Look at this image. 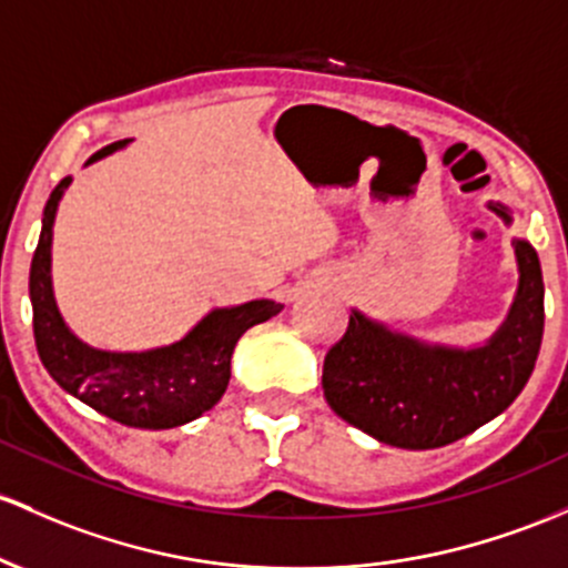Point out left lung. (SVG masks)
<instances>
[{
    "label": "left lung",
    "mask_w": 568,
    "mask_h": 568,
    "mask_svg": "<svg viewBox=\"0 0 568 568\" xmlns=\"http://www.w3.org/2000/svg\"><path fill=\"white\" fill-rule=\"evenodd\" d=\"M509 223L507 210L490 204ZM520 288L507 323L485 347H428L353 313L323 361V394L342 420L404 450L445 447L515 402L545 332L539 255L515 240Z\"/></svg>",
    "instance_id": "left-lung-1"
}]
</instances>
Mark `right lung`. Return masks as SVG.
Instances as JSON below:
<instances>
[{
  "label": "right lung",
  "instance_id": "add662e5",
  "mask_svg": "<svg viewBox=\"0 0 568 568\" xmlns=\"http://www.w3.org/2000/svg\"><path fill=\"white\" fill-rule=\"evenodd\" d=\"M129 140L112 142L89 159L97 161ZM72 178L55 185L42 213V232L29 272L34 310V342L42 366L67 394L97 413L132 428H174L196 420L226 394L236 339L283 310L270 298L213 310L189 336L148 353H108L83 345L61 321L51 288V236L61 193Z\"/></svg>",
  "mask_w": 568,
  "mask_h": 568
}]
</instances>
